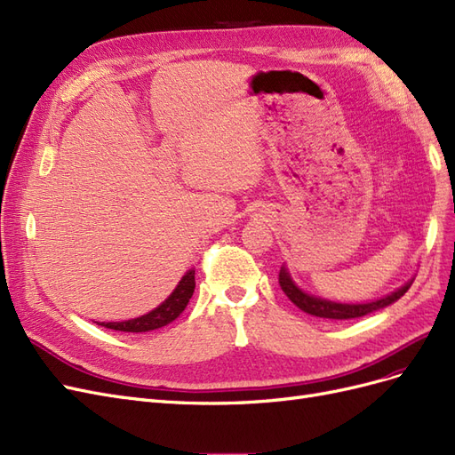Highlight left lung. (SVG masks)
Listing matches in <instances>:
<instances>
[{
  "instance_id": "obj_1",
  "label": "left lung",
  "mask_w": 455,
  "mask_h": 455,
  "mask_svg": "<svg viewBox=\"0 0 455 455\" xmlns=\"http://www.w3.org/2000/svg\"><path fill=\"white\" fill-rule=\"evenodd\" d=\"M411 283H414V279H410L401 288H396L395 292L383 296L379 299H374V301H366V304H341V301H330L321 296H313V294L304 292L292 281L291 273H288V269L284 266L279 271V284L283 288V292L288 296V299H291L296 307H299L301 311L309 313L313 316H321V319H332V321L359 319V316H364L368 313H374L378 309L387 307L408 292Z\"/></svg>"
}]
</instances>
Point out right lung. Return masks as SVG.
<instances>
[{"label":"right lung","instance_id":"1","mask_svg":"<svg viewBox=\"0 0 455 455\" xmlns=\"http://www.w3.org/2000/svg\"><path fill=\"white\" fill-rule=\"evenodd\" d=\"M196 291V269H189L180 283L176 284L171 296L163 301L161 306H157L154 311H149L142 316H136V319L129 321H121V323H99L104 328H112L119 330V332H149V330H157L161 326H167L174 319L180 316V313L186 309L189 298L194 296Z\"/></svg>","mask_w":455,"mask_h":455}]
</instances>
